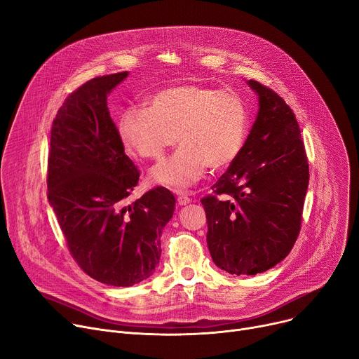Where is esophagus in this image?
<instances>
[{
    "label": "esophagus",
    "mask_w": 359,
    "mask_h": 359,
    "mask_svg": "<svg viewBox=\"0 0 359 359\" xmlns=\"http://www.w3.org/2000/svg\"><path fill=\"white\" fill-rule=\"evenodd\" d=\"M190 202H192V201H190V198L186 196V195H179V196H177V203H179L180 206H186V205H189Z\"/></svg>",
    "instance_id": "34e87169"
}]
</instances>
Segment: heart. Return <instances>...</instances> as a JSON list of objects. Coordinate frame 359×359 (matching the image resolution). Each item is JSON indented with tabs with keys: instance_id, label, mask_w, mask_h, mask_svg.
I'll list each match as a JSON object with an SVG mask.
<instances>
[{
	"instance_id": "heart-1",
	"label": "heart",
	"mask_w": 359,
	"mask_h": 359,
	"mask_svg": "<svg viewBox=\"0 0 359 359\" xmlns=\"http://www.w3.org/2000/svg\"><path fill=\"white\" fill-rule=\"evenodd\" d=\"M247 131L248 112L240 95L194 83L163 89L146 108H130L118 119L119 138L141 158L160 160L176 140L180 142L149 176L151 183L175 190L196 184L208 167L221 170L232 164Z\"/></svg>"
}]
</instances>
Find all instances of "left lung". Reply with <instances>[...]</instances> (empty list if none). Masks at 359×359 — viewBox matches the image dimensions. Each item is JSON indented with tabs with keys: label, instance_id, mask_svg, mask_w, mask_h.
Listing matches in <instances>:
<instances>
[{
	"label": "left lung",
	"instance_id": "8db88e82",
	"mask_svg": "<svg viewBox=\"0 0 359 359\" xmlns=\"http://www.w3.org/2000/svg\"><path fill=\"white\" fill-rule=\"evenodd\" d=\"M258 112L245 144L202 199L215 266L254 276L278 264L300 231L309 164L297 119L283 98L255 81Z\"/></svg>",
	"mask_w": 359,
	"mask_h": 359
}]
</instances>
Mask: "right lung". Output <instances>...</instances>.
Wrapping results in <instances>:
<instances>
[{"mask_svg": "<svg viewBox=\"0 0 359 359\" xmlns=\"http://www.w3.org/2000/svg\"><path fill=\"white\" fill-rule=\"evenodd\" d=\"M127 76L95 78L69 95L52 126L47 172V198L69 251L88 276L115 287L154 273L176 205L164 187L126 205L140 172L124 151L107 98Z\"/></svg>", "mask_w": 359, "mask_h": 359, "instance_id": "obj_1", "label": "right lung"}]
</instances>
